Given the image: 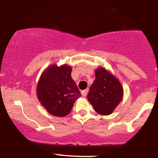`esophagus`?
<instances>
[{"mask_svg": "<svg viewBox=\"0 0 158 158\" xmlns=\"http://www.w3.org/2000/svg\"><path fill=\"white\" fill-rule=\"evenodd\" d=\"M88 93V89H85L81 91V95H82L83 97H86Z\"/></svg>", "mask_w": 158, "mask_h": 158, "instance_id": "esophagus-1", "label": "esophagus"}]
</instances>
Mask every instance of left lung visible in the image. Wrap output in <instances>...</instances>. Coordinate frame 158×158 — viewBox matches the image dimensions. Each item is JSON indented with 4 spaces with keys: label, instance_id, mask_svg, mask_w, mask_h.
I'll use <instances>...</instances> for the list:
<instances>
[{
    "label": "left lung",
    "instance_id": "obj_1",
    "mask_svg": "<svg viewBox=\"0 0 158 158\" xmlns=\"http://www.w3.org/2000/svg\"><path fill=\"white\" fill-rule=\"evenodd\" d=\"M95 76L87 98L97 113L109 115L122 100L123 86L117 78L103 68H98Z\"/></svg>",
    "mask_w": 158,
    "mask_h": 158
}]
</instances>
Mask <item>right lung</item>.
<instances>
[{"instance_id":"right-lung-1","label":"right lung","mask_w":158,"mask_h":158,"mask_svg":"<svg viewBox=\"0 0 158 158\" xmlns=\"http://www.w3.org/2000/svg\"><path fill=\"white\" fill-rule=\"evenodd\" d=\"M72 68L67 64L48 67L43 72L37 85V97L50 114L64 117L70 113L74 102L81 97L71 77Z\"/></svg>"}]
</instances>
